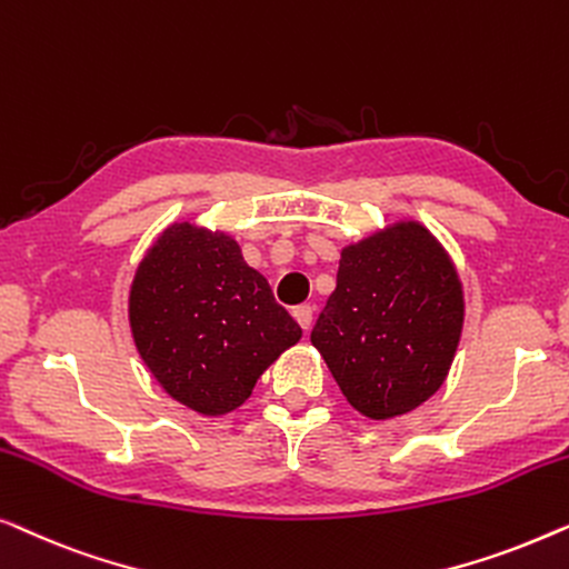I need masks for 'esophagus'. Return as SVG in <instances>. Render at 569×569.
Here are the masks:
<instances>
[{"instance_id": "34e87169", "label": "esophagus", "mask_w": 569, "mask_h": 569, "mask_svg": "<svg viewBox=\"0 0 569 569\" xmlns=\"http://www.w3.org/2000/svg\"><path fill=\"white\" fill-rule=\"evenodd\" d=\"M293 319L301 325L303 332H309L311 319H315V309H311L309 303H301V307H293Z\"/></svg>"}]
</instances>
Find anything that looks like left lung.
Instances as JSON below:
<instances>
[{
    "mask_svg": "<svg viewBox=\"0 0 569 569\" xmlns=\"http://www.w3.org/2000/svg\"><path fill=\"white\" fill-rule=\"evenodd\" d=\"M461 322L451 260L420 223H399L342 250L338 288L311 330V346L358 412L389 420L436 395Z\"/></svg>",
    "mask_w": 569,
    "mask_h": 569,
    "instance_id": "left-lung-1",
    "label": "left lung"
}]
</instances>
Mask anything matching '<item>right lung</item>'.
Returning a JSON list of instances; mask_svg holds the SVG:
<instances>
[{"label": "right lung", "mask_w": 569, "mask_h": 569, "mask_svg": "<svg viewBox=\"0 0 569 569\" xmlns=\"http://www.w3.org/2000/svg\"><path fill=\"white\" fill-rule=\"evenodd\" d=\"M136 348L170 397L223 415L252 395L301 327L234 239L170 227L136 270L128 301Z\"/></svg>", "instance_id": "1"}]
</instances>
